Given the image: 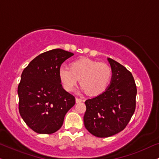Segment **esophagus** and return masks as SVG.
<instances>
[{
  "label": "esophagus",
  "instance_id": "1",
  "mask_svg": "<svg viewBox=\"0 0 159 159\" xmlns=\"http://www.w3.org/2000/svg\"><path fill=\"white\" fill-rule=\"evenodd\" d=\"M83 100L82 99H80V98H78V97H76V103H78V102H83Z\"/></svg>",
  "mask_w": 159,
  "mask_h": 159
}]
</instances>
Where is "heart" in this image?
<instances>
[{
    "instance_id": "obj_1",
    "label": "heart",
    "mask_w": 159,
    "mask_h": 159,
    "mask_svg": "<svg viewBox=\"0 0 159 159\" xmlns=\"http://www.w3.org/2000/svg\"><path fill=\"white\" fill-rule=\"evenodd\" d=\"M112 70L107 63L88 58L72 62L69 68L59 70V78L64 89L71 91L80 79V85L88 94L97 96L103 93L109 85Z\"/></svg>"
}]
</instances>
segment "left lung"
Instances as JSON below:
<instances>
[{
    "label": "left lung",
    "mask_w": 159,
    "mask_h": 159,
    "mask_svg": "<svg viewBox=\"0 0 159 159\" xmlns=\"http://www.w3.org/2000/svg\"><path fill=\"white\" fill-rule=\"evenodd\" d=\"M112 79L106 91L85 102V128L93 136L106 138L125 128L136 109V85L125 66L108 58Z\"/></svg>",
    "instance_id": "left-lung-1"
}]
</instances>
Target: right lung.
Returning a JSON list of instances; mask_svg holds the SVG:
<instances>
[{
    "label": "right lung",
    "mask_w": 159,
    "mask_h": 159,
    "mask_svg": "<svg viewBox=\"0 0 159 159\" xmlns=\"http://www.w3.org/2000/svg\"><path fill=\"white\" fill-rule=\"evenodd\" d=\"M74 54L60 48L42 53L23 70L17 88L19 112L25 124L40 134H52L63 124L75 97L59 78L62 62Z\"/></svg>",
    "instance_id": "obj_1"
}]
</instances>
